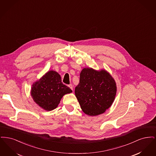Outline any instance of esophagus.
Instances as JSON below:
<instances>
[{"label":"esophagus","mask_w":156,"mask_h":156,"mask_svg":"<svg viewBox=\"0 0 156 156\" xmlns=\"http://www.w3.org/2000/svg\"><path fill=\"white\" fill-rule=\"evenodd\" d=\"M68 87L71 88V89H72L73 90V85L72 84H70V85H68Z\"/></svg>","instance_id":"1"}]
</instances>
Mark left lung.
I'll return each mask as SVG.
<instances>
[{"instance_id":"8db88e82","label":"left lung","mask_w":156,"mask_h":156,"mask_svg":"<svg viewBox=\"0 0 156 156\" xmlns=\"http://www.w3.org/2000/svg\"><path fill=\"white\" fill-rule=\"evenodd\" d=\"M116 91V82L106 70L88 67L82 69L75 94L82 111L94 116L104 113L111 106Z\"/></svg>"}]
</instances>
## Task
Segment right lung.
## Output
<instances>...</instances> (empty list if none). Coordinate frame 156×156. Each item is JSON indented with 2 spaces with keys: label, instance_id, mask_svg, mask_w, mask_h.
<instances>
[{
  "label": "right lung",
  "instance_id": "obj_1",
  "mask_svg": "<svg viewBox=\"0 0 156 156\" xmlns=\"http://www.w3.org/2000/svg\"><path fill=\"white\" fill-rule=\"evenodd\" d=\"M72 92L62 83L59 74L51 70L33 83L30 94L33 101L40 108L51 111L58 106L64 95Z\"/></svg>",
  "mask_w": 156,
  "mask_h": 156
}]
</instances>
